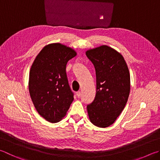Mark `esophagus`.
<instances>
[{"label": "esophagus", "instance_id": "obj_1", "mask_svg": "<svg viewBox=\"0 0 160 160\" xmlns=\"http://www.w3.org/2000/svg\"><path fill=\"white\" fill-rule=\"evenodd\" d=\"M76 95H77V97H78V98H80V97H81V92H80V91H79V92H77Z\"/></svg>", "mask_w": 160, "mask_h": 160}]
</instances>
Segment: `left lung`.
<instances>
[{
    "mask_svg": "<svg viewBox=\"0 0 160 160\" xmlns=\"http://www.w3.org/2000/svg\"><path fill=\"white\" fill-rule=\"evenodd\" d=\"M94 66L97 94L87 106L90 122L106 128L115 122L122 112L130 92V74L125 60L120 52L108 45L86 51Z\"/></svg>",
    "mask_w": 160,
    "mask_h": 160,
    "instance_id": "left-lung-1",
    "label": "left lung"
}]
</instances>
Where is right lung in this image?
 Masks as SVG:
<instances>
[{"instance_id":"add662e5","label":"right lung","mask_w":160,"mask_h":160,"mask_svg":"<svg viewBox=\"0 0 160 160\" xmlns=\"http://www.w3.org/2000/svg\"><path fill=\"white\" fill-rule=\"evenodd\" d=\"M76 55L71 48L51 43L42 49L31 66L28 80L31 100L39 115L52 123L65 117L73 101L66 68Z\"/></svg>"}]
</instances>
